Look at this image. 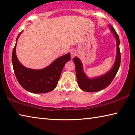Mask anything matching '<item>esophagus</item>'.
<instances>
[{"label": "esophagus", "instance_id": "obj_1", "mask_svg": "<svg viewBox=\"0 0 135 135\" xmlns=\"http://www.w3.org/2000/svg\"><path fill=\"white\" fill-rule=\"evenodd\" d=\"M76 55V52L75 50H71V59L74 58V56Z\"/></svg>", "mask_w": 135, "mask_h": 135}]
</instances>
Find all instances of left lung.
<instances>
[{
	"instance_id": "obj_1",
	"label": "left lung",
	"mask_w": 135,
	"mask_h": 135,
	"mask_svg": "<svg viewBox=\"0 0 135 135\" xmlns=\"http://www.w3.org/2000/svg\"><path fill=\"white\" fill-rule=\"evenodd\" d=\"M117 40V56L115 63L112 68L103 75L94 78H89L83 71V65L80 59L75 57L73 62L75 64L77 82L81 89L86 92H97L106 88L112 82L116 76L120 66L121 53L119 50V39L115 29L111 25H109Z\"/></svg>"
}]
</instances>
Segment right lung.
<instances>
[{"label": "right lung", "mask_w": 135, "mask_h": 135, "mask_svg": "<svg viewBox=\"0 0 135 135\" xmlns=\"http://www.w3.org/2000/svg\"><path fill=\"white\" fill-rule=\"evenodd\" d=\"M22 32L17 38L12 54V63L16 78L21 86L30 93L38 94L52 91L57 86L64 65L71 58L70 53L58 57L42 69L33 70L25 67L19 62L16 52L17 42Z\"/></svg>", "instance_id": "add662e5"}]
</instances>
